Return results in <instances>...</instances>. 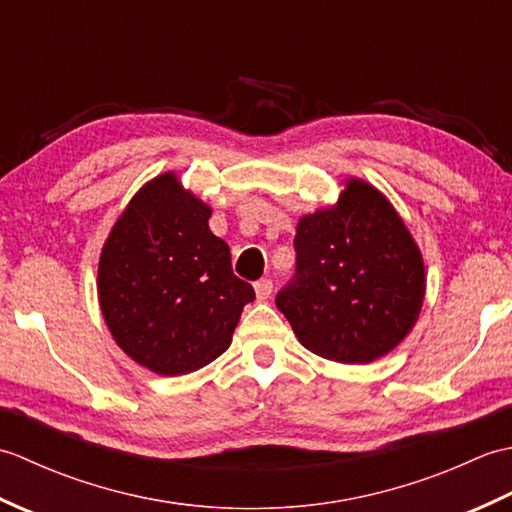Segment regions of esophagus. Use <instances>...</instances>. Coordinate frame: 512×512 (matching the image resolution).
Instances as JSON below:
<instances>
[{"label": "esophagus", "mask_w": 512, "mask_h": 512, "mask_svg": "<svg viewBox=\"0 0 512 512\" xmlns=\"http://www.w3.org/2000/svg\"><path fill=\"white\" fill-rule=\"evenodd\" d=\"M255 295H257V301H266L270 295H273V281L259 279L255 284Z\"/></svg>", "instance_id": "1"}]
</instances>
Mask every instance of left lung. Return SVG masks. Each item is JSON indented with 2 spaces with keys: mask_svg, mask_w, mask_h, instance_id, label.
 Returning a JSON list of instances; mask_svg holds the SVG:
<instances>
[{
  "mask_svg": "<svg viewBox=\"0 0 512 512\" xmlns=\"http://www.w3.org/2000/svg\"><path fill=\"white\" fill-rule=\"evenodd\" d=\"M295 250L297 275L277 308L306 350L365 365L407 339L427 290L424 259L374 184L345 178L336 204L301 215Z\"/></svg>",
  "mask_w": 512,
  "mask_h": 512,
  "instance_id": "1",
  "label": "left lung"
}]
</instances>
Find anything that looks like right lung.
Wrapping results in <instances>:
<instances>
[{"label":"right lung","instance_id":"add662e5","mask_svg":"<svg viewBox=\"0 0 512 512\" xmlns=\"http://www.w3.org/2000/svg\"><path fill=\"white\" fill-rule=\"evenodd\" d=\"M211 206L176 171L151 178L107 235L99 306L116 345L149 372L182 376L228 350L255 290L209 228Z\"/></svg>","mask_w":512,"mask_h":512}]
</instances>
